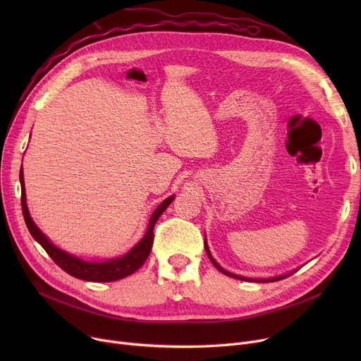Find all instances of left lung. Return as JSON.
I'll return each mask as SVG.
<instances>
[{
	"instance_id": "obj_1",
	"label": "left lung",
	"mask_w": 361,
	"mask_h": 361,
	"mask_svg": "<svg viewBox=\"0 0 361 361\" xmlns=\"http://www.w3.org/2000/svg\"><path fill=\"white\" fill-rule=\"evenodd\" d=\"M204 249H206V253H207V256H209V259H211V262L215 264V268L219 271V272H222V274H225V275H228V276H231V278H235V279H241V281H249V282H275V281H281V279H283V278H288L290 275H293V274H288V275H281V276H275V278H269V279H253V278H244V276H238V275H234V274H231V272H226L225 269H222L219 264L214 260V257L211 256V252H209V249H207V245H206V243H204Z\"/></svg>"
}]
</instances>
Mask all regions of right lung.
Listing matches in <instances>:
<instances>
[{"label": "right lung", "instance_id": "obj_1", "mask_svg": "<svg viewBox=\"0 0 361 361\" xmlns=\"http://www.w3.org/2000/svg\"><path fill=\"white\" fill-rule=\"evenodd\" d=\"M20 184H22V211L25 216V222L29 233L32 237L39 243L44 250L49 255V257L59 264V267L66 271L68 275L79 278L83 281H92V282H111L117 281L121 278H126L131 274H135L142 264L146 262L147 256L150 255L152 244H154V226L158 221V218L162 215V212L166 209L168 204L174 200L176 196H171L165 199L157 209L152 214L149 219V226L145 237L133 247L127 255L118 259H111L106 262H85L79 257L71 256L66 253L64 250L55 247V245L41 233L35 222L32 221L27 204H26V193H25V180H23V171L20 169Z\"/></svg>", "mask_w": 361, "mask_h": 361}]
</instances>
